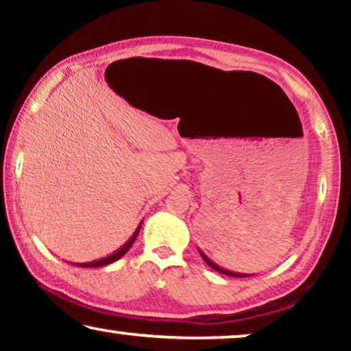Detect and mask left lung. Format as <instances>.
Instances as JSON below:
<instances>
[{"instance_id":"8db88e82","label":"left lung","mask_w":351,"mask_h":351,"mask_svg":"<svg viewBox=\"0 0 351 351\" xmlns=\"http://www.w3.org/2000/svg\"><path fill=\"white\" fill-rule=\"evenodd\" d=\"M199 254H201V257H203V261L208 263V265L210 267V268H214L215 271H219V273H223V275H228V276H233V278H244V276H247V275H243V273H233V271H228V270H225V268H220L219 265H215V263L213 262V261H209L208 257L204 256L203 252L199 251Z\"/></svg>"}]
</instances>
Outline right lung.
<instances>
[{"mask_svg":"<svg viewBox=\"0 0 351 351\" xmlns=\"http://www.w3.org/2000/svg\"><path fill=\"white\" fill-rule=\"evenodd\" d=\"M138 230H141V225H138V228L136 230V233L132 234V238L129 239V241L124 244V246L121 249H118L117 252L112 254V256L105 257V258H99V261H94V262H88V263H78L80 267H104V265H108V263H112L114 261H118V258H121L124 254H126L129 249H131V246L134 244V241H136L137 234H138Z\"/></svg>","mask_w":351,"mask_h":351,"instance_id":"right-lung-1","label":"right lung"}]
</instances>
